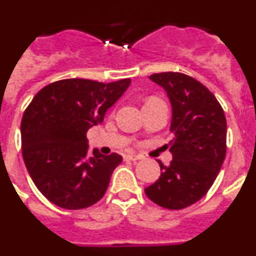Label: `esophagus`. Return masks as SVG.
<instances>
[{"instance_id": "esophagus-1", "label": "esophagus", "mask_w": 256, "mask_h": 256, "mask_svg": "<svg viewBox=\"0 0 256 256\" xmlns=\"http://www.w3.org/2000/svg\"><path fill=\"white\" fill-rule=\"evenodd\" d=\"M140 159H141V156L140 155H128V154L124 155V160H126V162H137V160Z\"/></svg>"}]
</instances>
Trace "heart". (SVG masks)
<instances>
[{
  "label": "heart",
  "mask_w": 256,
  "mask_h": 256,
  "mask_svg": "<svg viewBox=\"0 0 256 256\" xmlns=\"http://www.w3.org/2000/svg\"><path fill=\"white\" fill-rule=\"evenodd\" d=\"M152 101H160V100H158V98H148V102H152ZM148 102H146V104H148Z\"/></svg>",
  "instance_id": "b5f03b06"
}]
</instances>
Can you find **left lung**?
<instances>
[{
  "mask_svg": "<svg viewBox=\"0 0 256 256\" xmlns=\"http://www.w3.org/2000/svg\"><path fill=\"white\" fill-rule=\"evenodd\" d=\"M162 86L172 105L169 151L173 160L162 162V176L144 188L152 202L165 209L180 210L206 195L224 162L227 122L220 104L202 83L182 73L150 76Z\"/></svg>",
  "mask_w": 256,
  "mask_h": 256,
  "instance_id": "left-lung-1",
  "label": "left lung"
}]
</instances>
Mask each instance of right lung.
Returning a JSON list of instances; mask_svg holds the SVG:
<instances>
[{
  "instance_id": "1",
  "label": "right lung",
  "mask_w": 256,
  "mask_h": 256,
  "mask_svg": "<svg viewBox=\"0 0 256 256\" xmlns=\"http://www.w3.org/2000/svg\"><path fill=\"white\" fill-rule=\"evenodd\" d=\"M130 79L101 83L62 79L33 97L22 119V159L36 187L52 204L78 210L101 200L123 158L94 150L88 158L87 130L102 123L130 87Z\"/></svg>"
}]
</instances>
